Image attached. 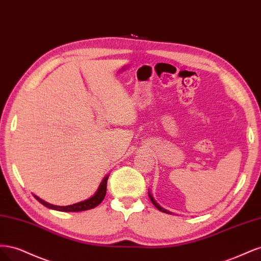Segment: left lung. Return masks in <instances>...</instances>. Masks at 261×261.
<instances>
[{"label": "left lung", "mask_w": 261, "mask_h": 261, "mask_svg": "<svg viewBox=\"0 0 261 261\" xmlns=\"http://www.w3.org/2000/svg\"><path fill=\"white\" fill-rule=\"evenodd\" d=\"M148 195H149V198H150V200H151L152 201V203L154 204V206H155V208L158 209V210H160L161 212H165V213H170V215H172V212H170L169 210H167V209H164V208H162L161 206H160V204L159 203H158L155 200H154V198H153V197H152V195L151 194H150V193H148Z\"/></svg>", "instance_id": "1"}]
</instances>
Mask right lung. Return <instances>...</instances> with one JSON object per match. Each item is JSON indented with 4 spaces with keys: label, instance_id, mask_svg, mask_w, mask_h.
<instances>
[{
    "label": "right lung",
    "instance_id": "obj_1",
    "mask_svg": "<svg viewBox=\"0 0 261 261\" xmlns=\"http://www.w3.org/2000/svg\"><path fill=\"white\" fill-rule=\"evenodd\" d=\"M108 178H109V175H107L103 179H102V181L100 183V186L98 188V191L92 197H90L89 199H86L84 201L77 202V203H74V204H69V206H54V204H51L49 202L42 200L41 198H39V197L36 196V195H34V197L39 202L42 203L43 206H45L46 208H49V209H53V210L63 211V212H78V211L89 210V209L97 207L98 204H100L101 201L105 199L106 194H107Z\"/></svg>",
    "mask_w": 261,
    "mask_h": 261
}]
</instances>
